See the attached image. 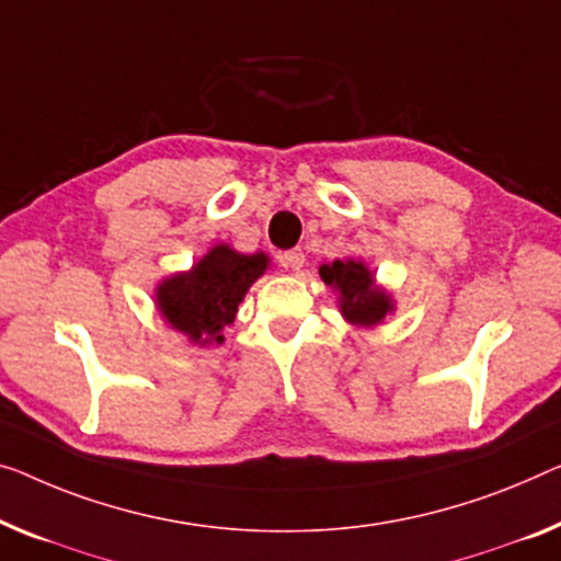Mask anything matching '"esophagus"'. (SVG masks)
<instances>
[{
	"mask_svg": "<svg viewBox=\"0 0 561 561\" xmlns=\"http://www.w3.org/2000/svg\"><path fill=\"white\" fill-rule=\"evenodd\" d=\"M279 262H282V266H287V270L299 272L305 266V252L302 249H289V252H284L279 256Z\"/></svg>",
	"mask_w": 561,
	"mask_h": 561,
	"instance_id": "1",
	"label": "esophagus"
}]
</instances>
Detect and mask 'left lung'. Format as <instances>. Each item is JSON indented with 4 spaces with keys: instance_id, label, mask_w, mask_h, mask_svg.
Segmentation results:
<instances>
[{
    "instance_id": "left-lung-1",
    "label": "left lung",
    "mask_w": 561,
    "mask_h": 561,
    "mask_svg": "<svg viewBox=\"0 0 561 561\" xmlns=\"http://www.w3.org/2000/svg\"><path fill=\"white\" fill-rule=\"evenodd\" d=\"M320 277L337 291L342 317L357 328H375L396 309L392 297L375 284L373 272L357 259H334L332 264H322Z\"/></svg>"
}]
</instances>
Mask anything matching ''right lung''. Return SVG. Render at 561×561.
Wrapping results in <instances>:
<instances>
[{
    "label": "right lung",
    "instance_id": "1",
    "mask_svg": "<svg viewBox=\"0 0 561 561\" xmlns=\"http://www.w3.org/2000/svg\"><path fill=\"white\" fill-rule=\"evenodd\" d=\"M270 266L264 252L239 254L229 244H216L188 272L165 277L156 287V307L173 330L186 334L194 345L224 342L249 287Z\"/></svg>",
    "mask_w": 561,
    "mask_h": 561
}]
</instances>
